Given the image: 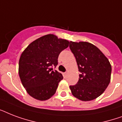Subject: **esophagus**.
Returning a JSON list of instances; mask_svg holds the SVG:
<instances>
[{
  "label": "esophagus",
  "instance_id": "esophagus-1",
  "mask_svg": "<svg viewBox=\"0 0 122 122\" xmlns=\"http://www.w3.org/2000/svg\"><path fill=\"white\" fill-rule=\"evenodd\" d=\"M67 73H68V71H66V72H65V73H64V74H65V75H66Z\"/></svg>",
  "mask_w": 122,
  "mask_h": 122
}]
</instances>
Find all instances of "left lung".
Wrapping results in <instances>:
<instances>
[{"instance_id": "1", "label": "left lung", "mask_w": 122, "mask_h": 122, "mask_svg": "<svg viewBox=\"0 0 122 122\" xmlns=\"http://www.w3.org/2000/svg\"><path fill=\"white\" fill-rule=\"evenodd\" d=\"M70 48L80 72L77 83L70 86L71 93L83 101L95 99L110 83L112 66L102 52L91 43L71 41Z\"/></svg>"}]
</instances>
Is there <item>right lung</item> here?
<instances>
[{"mask_svg": "<svg viewBox=\"0 0 122 122\" xmlns=\"http://www.w3.org/2000/svg\"><path fill=\"white\" fill-rule=\"evenodd\" d=\"M69 42L52 34L31 42L23 52L19 61V75L28 94L37 100L46 101L55 94L63 76L53 70L58 56Z\"/></svg>", "mask_w": 122, "mask_h": 122, "instance_id": "1", "label": "right lung"}]
</instances>
